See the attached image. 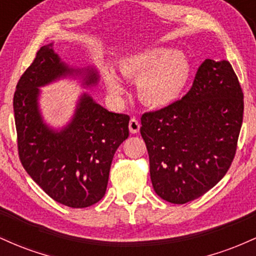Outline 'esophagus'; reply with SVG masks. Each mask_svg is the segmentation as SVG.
<instances>
[{"mask_svg": "<svg viewBox=\"0 0 256 256\" xmlns=\"http://www.w3.org/2000/svg\"><path fill=\"white\" fill-rule=\"evenodd\" d=\"M140 122H138L136 118H132L130 120V122H128V128H130L131 134H137V132L140 131Z\"/></svg>", "mask_w": 256, "mask_h": 256, "instance_id": "1", "label": "esophagus"}]
</instances>
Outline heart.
Here are the masks:
<instances>
[{
  "label": "heart",
  "mask_w": 256,
  "mask_h": 256,
  "mask_svg": "<svg viewBox=\"0 0 256 256\" xmlns=\"http://www.w3.org/2000/svg\"><path fill=\"white\" fill-rule=\"evenodd\" d=\"M122 76L140 82L138 95L146 106L162 108L179 98L190 77V64L182 52L171 48H152L120 61ZM106 85L112 96L120 98L126 92L124 83L108 71Z\"/></svg>",
  "instance_id": "b5f03b06"
}]
</instances>
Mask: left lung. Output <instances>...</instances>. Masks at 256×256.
<instances>
[{
  "label": "left lung",
  "mask_w": 256,
  "mask_h": 256,
  "mask_svg": "<svg viewBox=\"0 0 256 256\" xmlns=\"http://www.w3.org/2000/svg\"><path fill=\"white\" fill-rule=\"evenodd\" d=\"M243 108L231 64L206 58L183 98L143 114L140 134L152 188L161 198L186 204L224 177L236 154Z\"/></svg>",
  "instance_id": "8db88e82"
}]
</instances>
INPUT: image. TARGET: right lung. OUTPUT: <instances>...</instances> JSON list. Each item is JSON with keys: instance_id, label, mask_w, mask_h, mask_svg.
Here are the masks:
<instances>
[{"instance_id": "obj_1", "label": "right lung", "mask_w": 256, "mask_h": 256, "mask_svg": "<svg viewBox=\"0 0 256 256\" xmlns=\"http://www.w3.org/2000/svg\"><path fill=\"white\" fill-rule=\"evenodd\" d=\"M74 74L82 76L86 88L98 82L95 68H71L55 54L52 43L42 46L18 82L13 108L26 172L58 204L85 208L104 196L112 160L128 137L130 116L108 112L83 94L71 122L58 131L49 128L38 107L40 88Z\"/></svg>"}]
</instances>
